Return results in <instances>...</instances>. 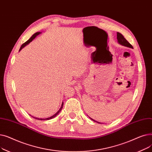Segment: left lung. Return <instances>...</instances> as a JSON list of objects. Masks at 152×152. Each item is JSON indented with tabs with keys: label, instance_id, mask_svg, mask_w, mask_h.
I'll return each mask as SVG.
<instances>
[{
	"label": "left lung",
	"instance_id": "8db88e82",
	"mask_svg": "<svg viewBox=\"0 0 152 152\" xmlns=\"http://www.w3.org/2000/svg\"><path fill=\"white\" fill-rule=\"evenodd\" d=\"M117 40H118V41L119 44H121V45H124V46L127 47L133 48L132 45L128 41H127V40L124 38V37L121 33H117ZM91 119H92V120H93L94 121H95V120H94L93 119H92V118H91ZM95 122L99 123V122H97V121H95Z\"/></svg>",
	"mask_w": 152,
	"mask_h": 152
}]
</instances>
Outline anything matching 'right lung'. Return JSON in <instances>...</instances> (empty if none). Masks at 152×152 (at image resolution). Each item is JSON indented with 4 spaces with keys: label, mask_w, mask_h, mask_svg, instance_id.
<instances>
[{
    "label": "right lung",
    "mask_w": 152,
    "mask_h": 152,
    "mask_svg": "<svg viewBox=\"0 0 152 152\" xmlns=\"http://www.w3.org/2000/svg\"><path fill=\"white\" fill-rule=\"evenodd\" d=\"M40 33H40V32H37V33H36L35 34H34L33 36H32L31 37H30V39H28V41H26V42H25V43H24V44H22V45L21 46V47H20V50H21V49H22V48H23L24 47H25V46H26V45H28L29 42H31L32 41H33V40L37 36V35H39ZM63 103H62V104H61V108H60V110L57 111V113H56L54 115H53L52 116H51V117H49V118H45V119H42V118H35V117H33L34 118H35V119H39V120H49V119H52V118H54L55 116H57L60 112V111L61 110V109H62V108H63Z\"/></svg>",
    "instance_id": "right-lung-1"
}]
</instances>
